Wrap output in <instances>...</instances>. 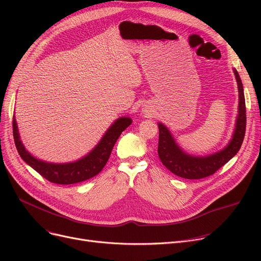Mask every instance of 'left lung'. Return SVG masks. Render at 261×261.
<instances>
[{
  "label": "left lung",
  "instance_id": "1",
  "mask_svg": "<svg viewBox=\"0 0 261 261\" xmlns=\"http://www.w3.org/2000/svg\"><path fill=\"white\" fill-rule=\"evenodd\" d=\"M239 92V109L236 128L232 139L222 151L205 158H195L184 153L171 136L168 129L159 123L158 153L163 165L175 175L188 180H198L214 174L239 151L246 128V110L242 82L239 74L234 70Z\"/></svg>",
  "mask_w": 261,
  "mask_h": 261
}]
</instances>
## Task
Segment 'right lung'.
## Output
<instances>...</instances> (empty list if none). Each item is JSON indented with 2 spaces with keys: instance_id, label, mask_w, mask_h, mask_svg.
<instances>
[{
  "instance_id": "1",
  "label": "right lung",
  "mask_w": 261,
  "mask_h": 261,
  "mask_svg": "<svg viewBox=\"0 0 261 261\" xmlns=\"http://www.w3.org/2000/svg\"><path fill=\"white\" fill-rule=\"evenodd\" d=\"M131 122L132 120L129 117L118 118L106 132L99 144L87 156L68 164H50L35 159L26 151L20 141L15 118L12 120V130L17 150L23 161L47 181L55 184L68 185L84 182L97 175L106 166L119 135L131 125Z\"/></svg>"
}]
</instances>
